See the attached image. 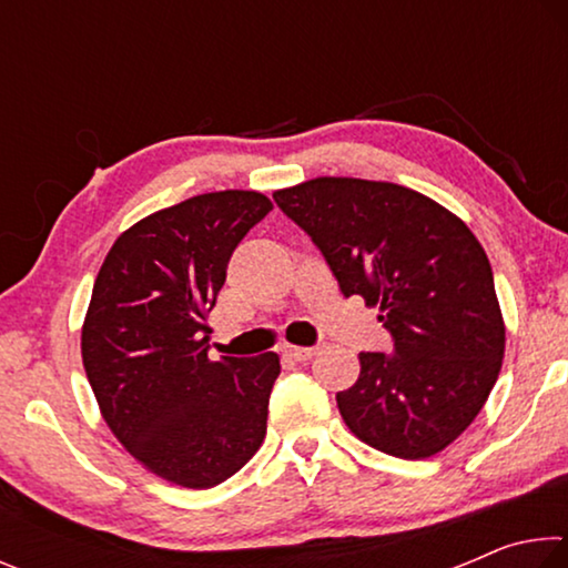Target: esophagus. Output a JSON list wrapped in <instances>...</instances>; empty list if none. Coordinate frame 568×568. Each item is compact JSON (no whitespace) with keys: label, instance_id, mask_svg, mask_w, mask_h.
I'll return each mask as SVG.
<instances>
[{"label":"esophagus","instance_id":"esophagus-1","mask_svg":"<svg viewBox=\"0 0 568 568\" xmlns=\"http://www.w3.org/2000/svg\"><path fill=\"white\" fill-rule=\"evenodd\" d=\"M283 355H285V358L301 363V361H311L313 355H315V348H301V345H285Z\"/></svg>","mask_w":568,"mask_h":568}]
</instances>
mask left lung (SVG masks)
I'll use <instances>...</instances> for the list:
<instances>
[{
	"label": "left lung",
	"instance_id": "1",
	"mask_svg": "<svg viewBox=\"0 0 568 568\" xmlns=\"http://www.w3.org/2000/svg\"><path fill=\"white\" fill-rule=\"evenodd\" d=\"M321 247L345 297L378 307L393 355L358 353L338 410L363 444L430 458L464 434L498 378L506 325L491 263L458 215L393 182L315 178L273 192Z\"/></svg>",
	"mask_w": 568,
	"mask_h": 568
}]
</instances>
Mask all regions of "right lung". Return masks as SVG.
<instances>
[{"label": "right lung", "mask_w": 568, "mask_h": 568, "mask_svg": "<svg viewBox=\"0 0 568 568\" xmlns=\"http://www.w3.org/2000/svg\"><path fill=\"white\" fill-rule=\"evenodd\" d=\"M273 203L220 190L158 210L114 240L82 323V363L132 458L182 488H213L261 448L277 353L207 358L227 261Z\"/></svg>", "instance_id": "add662e5"}]
</instances>
